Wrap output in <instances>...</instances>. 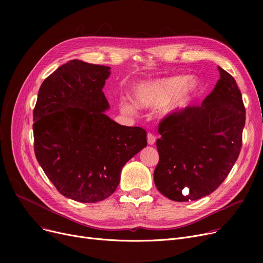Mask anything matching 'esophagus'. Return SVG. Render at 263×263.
<instances>
[{
  "label": "esophagus",
  "mask_w": 263,
  "mask_h": 263,
  "mask_svg": "<svg viewBox=\"0 0 263 263\" xmlns=\"http://www.w3.org/2000/svg\"><path fill=\"white\" fill-rule=\"evenodd\" d=\"M156 136L153 133H148L147 134V142L149 145H154L156 143Z\"/></svg>",
  "instance_id": "1"
}]
</instances>
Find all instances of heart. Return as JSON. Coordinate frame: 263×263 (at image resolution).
<instances>
[{"label": "heart", "mask_w": 263, "mask_h": 263, "mask_svg": "<svg viewBox=\"0 0 263 263\" xmlns=\"http://www.w3.org/2000/svg\"><path fill=\"white\" fill-rule=\"evenodd\" d=\"M196 88L195 82L185 76H174L143 83L135 89L134 100L141 107H153L163 102L159 109L160 115L171 116L187 106ZM120 107L123 112L134 113L130 103L122 102Z\"/></svg>", "instance_id": "heart-1"}]
</instances>
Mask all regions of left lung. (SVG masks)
<instances>
[{
  "mask_svg": "<svg viewBox=\"0 0 263 263\" xmlns=\"http://www.w3.org/2000/svg\"><path fill=\"white\" fill-rule=\"evenodd\" d=\"M219 80L199 106H187L159 123V163L154 180L174 201L197 200L230 173L242 147L245 107L234 80L218 67Z\"/></svg>",
  "mask_w": 263,
  "mask_h": 263,
  "instance_id": "obj_1",
  "label": "left lung"
}]
</instances>
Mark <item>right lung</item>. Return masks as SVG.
<instances>
[{
	"mask_svg": "<svg viewBox=\"0 0 263 263\" xmlns=\"http://www.w3.org/2000/svg\"><path fill=\"white\" fill-rule=\"evenodd\" d=\"M109 67L72 60L41 84L34 108V150L49 180L67 198L97 202L116 191L120 173L147 146V133L104 114Z\"/></svg>",
	"mask_w": 263,
	"mask_h": 263,
	"instance_id": "1",
	"label": "right lung"
}]
</instances>
